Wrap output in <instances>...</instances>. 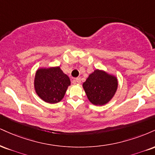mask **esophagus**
I'll list each match as a JSON object with an SVG mask.
<instances>
[{"label": "esophagus", "mask_w": 155, "mask_h": 155, "mask_svg": "<svg viewBox=\"0 0 155 155\" xmlns=\"http://www.w3.org/2000/svg\"><path fill=\"white\" fill-rule=\"evenodd\" d=\"M76 82H77L78 84L81 83V78H80V77H77V78H76Z\"/></svg>", "instance_id": "34e87169"}]
</instances>
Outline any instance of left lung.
I'll use <instances>...</instances> for the list:
<instances>
[{"instance_id": "8db88e82", "label": "left lung", "mask_w": 155, "mask_h": 155, "mask_svg": "<svg viewBox=\"0 0 155 155\" xmlns=\"http://www.w3.org/2000/svg\"><path fill=\"white\" fill-rule=\"evenodd\" d=\"M118 85L117 77L102 70L96 69L83 83V88L93 105H104L115 95Z\"/></svg>"}]
</instances>
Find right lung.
I'll return each mask as SVG.
<instances>
[{
  "label": "right lung",
  "instance_id": "right-lung-1",
  "mask_svg": "<svg viewBox=\"0 0 155 155\" xmlns=\"http://www.w3.org/2000/svg\"><path fill=\"white\" fill-rule=\"evenodd\" d=\"M70 84L69 77L59 66L38 68L35 74V92L48 103L54 104L61 101Z\"/></svg>",
  "mask_w": 155,
  "mask_h": 155
}]
</instances>
